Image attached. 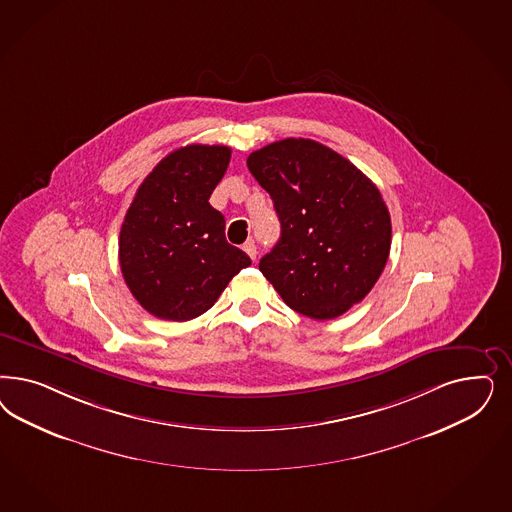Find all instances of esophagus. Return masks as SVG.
Returning a JSON list of instances; mask_svg holds the SVG:
<instances>
[{"label": "esophagus", "mask_w": 512, "mask_h": 512, "mask_svg": "<svg viewBox=\"0 0 512 512\" xmlns=\"http://www.w3.org/2000/svg\"><path fill=\"white\" fill-rule=\"evenodd\" d=\"M243 250H245L248 256H250V260H256V256H258V248H256V243H254V241H247Z\"/></svg>", "instance_id": "obj_1"}]
</instances>
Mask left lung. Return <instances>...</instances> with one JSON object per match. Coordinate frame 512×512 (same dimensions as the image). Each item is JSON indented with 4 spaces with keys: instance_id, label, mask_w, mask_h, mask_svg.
<instances>
[{
    "instance_id": "1",
    "label": "left lung",
    "mask_w": 512,
    "mask_h": 512,
    "mask_svg": "<svg viewBox=\"0 0 512 512\" xmlns=\"http://www.w3.org/2000/svg\"><path fill=\"white\" fill-rule=\"evenodd\" d=\"M273 199L281 239L260 271L284 303L314 320L337 318L371 292L388 262L392 222L379 188L313 139H282L247 160Z\"/></svg>"
}]
</instances>
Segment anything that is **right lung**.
<instances>
[{"label":"right lung","instance_id":"add662e5","mask_svg":"<svg viewBox=\"0 0 512 512\" xmlns=\"http://www.w3.org/2000/svg\"><path fill=\"white\" fill-rule=\"evenodd\" d=\"M231 149L188 145L167 154L141 182L124 216L118 260L133 297L162 320L209 311L250 258L226 241V220L209 198Z\"/></svg>","mask_w":512,"mask_h":512}]
</instances>
